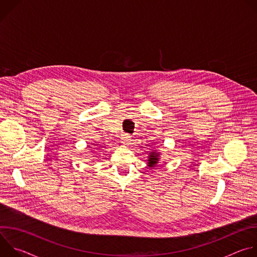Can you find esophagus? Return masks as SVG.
Segmentation results:
<instances>
[{
  "instance_id": "esophagus-1",
  "label": "esophagus",
  "mask_w": 257,
  "mask_h": 257,
  "mask_svg": "<svg viewBox=\"0 0 257 257\" xmlns=\"http://www.w3.org/2000/svg\"><path fill=\"white\" fill-rule=\"evenodd\" d=\"M121 142L125 145H129L131 143V137L129 134H123L121 137Z\"/></svg>"
}]
</instances>
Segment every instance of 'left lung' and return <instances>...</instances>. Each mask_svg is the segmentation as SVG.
Here are the masks:
<instances>
[{
	"label": "left lung",
	"instance_id": "1",
	"mask_svg": "<svg viewBox=\"0 0 257 257\" xmlns=\"http://www.w3.org/2000/svg\"><path fill=\"white\" fill-rule=\"evenodd\" d=\"M158 157H159V154H157L156 152H153V153L150 155V158H149V166H150L151 168L155 167L156 164H158V161H159Z\"/></svg>",
	"mask_w": 257,
	"mask_h": 257
}]
</instances>
